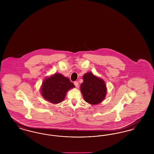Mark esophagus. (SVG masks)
I'll return each instance as SVG.
<instances>
[{"mask_svg":"<svg viewBox=\"0 0 154 154\" xmlns=\"http://www.w3.org/2000/svg\"><path fill=\"white\" fill-rule=\"evenodd\" d=\"M74 85L75 86L76 88H78V87H79V82H78L77 81H75V82H74Z\"/></svg>","mask_w":154,"mask_h":154,"instance_id":"obj_1","label":"esophagus"}]
</instances>
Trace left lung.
<instances>
[{"label": "left lung", "mask_w": 154, "mask_h": 154, "mask_svg": "<svg viewBox=\"0 0 154 154\" xmlns=\"http://www.w3.org/2000/svg\"><path fill=\"white\" fill-rule=\"evenodd\" d=\"M83 80L80 89L84 100L92 105L102 102L107 94L106 85L104 80L91 72L84 74Z\"/></svg>", "instance_id": "obj_1"}]
</instances>
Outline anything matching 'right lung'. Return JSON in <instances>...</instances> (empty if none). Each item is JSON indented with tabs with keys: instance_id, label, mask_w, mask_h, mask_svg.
<instances>
[{
	"instance_id": "1",
	"label": "right lung",
	"mask_w": 154,
	"mask_h": 154,
	"mask_svg": "<svg viewBox=\"0 0 154 154\" xmlns=\"http://www.w3.org/2000/svg\"><path fill=\"white\" fill-rule=\"evenodd\" d=\"M75 86L69 79L61 74H54L43 82L41 94L46 100L54 104L62 102L67 92Z\"/></svg>"
}]
</instances>
